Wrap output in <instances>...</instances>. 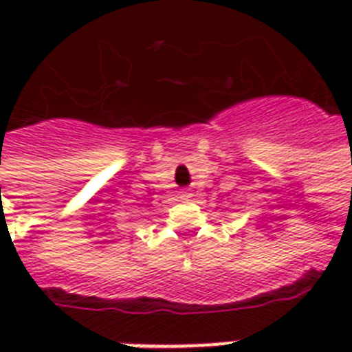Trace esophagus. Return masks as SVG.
<instances>
[{
  "mask_svg": "<svg viewBox=\"0 0 352 352\" xmlns=\"http://www.w3.org/2000/svg\"><path fill=\"white\" fill-rule=\"evenodd\" d=\"M182 193V199H190L192 197V193H188V190H184V192H181Z\"/></svg>",
  "mask_w": 352,
  "mask_h": 352,
  "instance_id": "1",
  "label": "esophagus"
}]
</instances>
